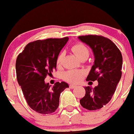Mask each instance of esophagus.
<instances>
[{
  "mask_svg": "<svg viewBox=\"0 0 134 134\" xmlns=\"http://www.w3.org/2000/svg\"><path fill=\"white\" fill-rule=\"evenodd\" d=\"M77 87V86L75 85H69V88H71V89H75V88Z\"/></svg>",
  "mask_w": 134,
  "mask_h": 134,
  "instance_id": "obj_1",
  "label": "esophagus"
}]
</instances>
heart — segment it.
Wrapping results in <instances>:
<instances>
[{
  "mask_svg": "<svg viewBox=\"0 0 134 134\" xmlns=\"http://www.w3.org/2000/svg\"><path fill=\"white\" fill-rule=\"evenodd\" d=\"M71 49L79 59H81L84 56H89L90 51L85 44L81 43H77L73 44ZM63 59V53H61L57 59V64L60 66L62 63ZM83 73L81 70H69L65 72L63 75V79L70 83H78L83 77Z\"/></svg>",
  "mask_w": 134,
  "mask_h": 134,
  "instance_id": "heart-1",
  "label": "heart"
}]
</instances>
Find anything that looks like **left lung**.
<instances>
[{"label": "left lung", "mask_w": 134, "mask_h": 134, "mask_svg": "<svg viewBox=\"0 0 134 134\" xmlns=\"http://www.w3.org/2000/svg\"><path fill=\"white\" fill-rule=\"evenodd\" d=\"M92 49L95 61L87 81L97 80V86L85 87V95L80 99L83 108L88 110L101 109L113 97L121 77L122 55L110 39L99 35L78 37Z\"/></svg>", "instance_id": "obj_1"}]
</instances>
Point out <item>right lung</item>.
I'll return each mask as SVG.
<instances>
[{
  "label": "right lung",
  "mask_w": 134,
  "mask_h": 134,
  "mask_svg": "<svg viewBox=\"0 0 134 134\" xmlns=\"http://www.w3.org/2000/svg\"><path fill=\"white\" fill-rule=\"evenodd\" d=\"M68 37L47 38L31 42L26 45L16 61V79L26 103L41 114H52L58 108L60 94L69 85L57 82L53 87L44 79L56 70L57 59Z\"/></svg>",
  "instance_id": "right-lung-1"
}]
</instances>
